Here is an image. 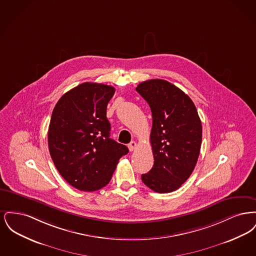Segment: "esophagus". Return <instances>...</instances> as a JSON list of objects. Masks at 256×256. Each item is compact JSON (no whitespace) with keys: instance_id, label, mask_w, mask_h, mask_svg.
Returning a JSON list of instances; mask_svg holds the SVG:
<instances>
[{"instance_id":"obj_1","label":"esophagus","mask_w":256,"mask_h":256,"mask_svg":"<svg viewBox=\"0 0 256 256\" xmlns=\"http://www.w3.org/2000/svg\"><path fill=\"white\" fill-rule=\"evenodd\" d=\"M136 146H137V144H136L135 141H132V142L128 144V148H130V152H134V150L136 148Z\"/></svg>"}]
</instances>
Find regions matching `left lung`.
Returning <instances> with one entry per match:
<instances>
[{"mask_svg":"<svg viewBox=\"0 0 256 256\" xmlns=\"http://www.w3.org/2000/svg\"><path fill=\"white\" fill-rule=\"evenodd\" d=\"M136 91L148 104L152 115L150 144L154 166L141 176L158 193L178 190L195 169L200 156L202 128L192 100L164 80L141 82Z\"/></svg>","mask_w":256,"mask_h":256,"instance_id":"1","label":"left lung"}]
</instances>
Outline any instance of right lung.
Here are the masks:
<instances>
[{
    "instance_id": "add662e5",
    "label": "right lung",
    "mask_w": 256,
    "mask_h": 256,
    "mask_svg": "<svg viewBox=\"0 0 256 256\" xmlns=\"http://www.w3.org/2000/svg\"><path fill=\"white\" fill-rule=\"evenodd\" d=\"M115 88L84 82L66 92L52 110L48 144L62 178L73 187L93 192L108 185L128 148L110 137L106 108Z\"/></svg>"
}]
</instances>
